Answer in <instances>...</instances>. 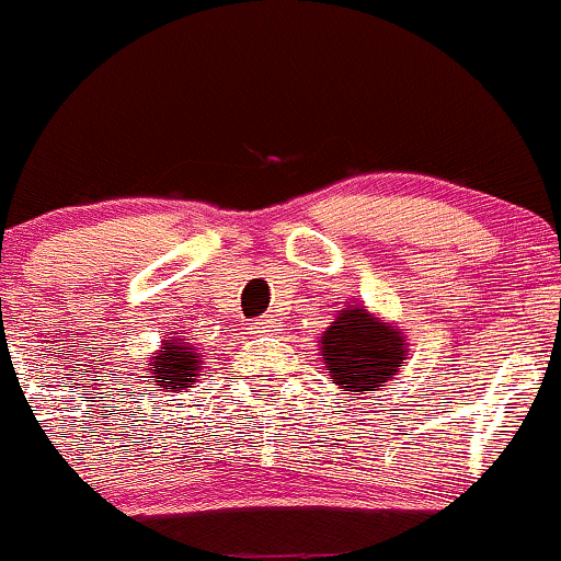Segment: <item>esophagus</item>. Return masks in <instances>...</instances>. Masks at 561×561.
Wrapping results in <instances>:
<instances>
[{
    "label": "esophagus",
    "mask_w": 561,
    "mask_h": 561,
    "mask_svg": "<svg viewBox=\"0 0 561 561\" xmlns=\"http://www.w3.org/2000/svg\"><path fill=\"white\" fill-rule=\"evenodd\" d=\"M276 319L274 317H266V319H255V322H250V332L252 335H261V332H271L276 328Z\"/></svg>",
    "instance_id": "esophagus-1"
}]
</instances>
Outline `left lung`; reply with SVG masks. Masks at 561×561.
Masks as SVG:
<instances>
[{
    "label": "left lung",
    "instance_id": "8db88e82",
    "mask_svg": "<svg viewBox=\"0 0 561 561\" xmlns=\"http://www.w3.org/2000/svg\"><path fill=\"white\" fill-rule=\"evenodd\" d=\"M324 370L341 391L373 393L402 373L410 356L408 335L373 313L367 306H346L328 324L319 341Z\"/></svg>",
    "mask_w": 561,
    "mask_h": 561
}]
</instances>
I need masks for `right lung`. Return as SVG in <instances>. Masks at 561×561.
<instances>
[{
	"instance_id": "add662e5",
	"label": "right lung",
	"mask_w": 561,
	"mask_h": 561,
	"mask_svg": "<svg viewBox=\"0 0 561 561\" xmlns=\"http://www.w3.org/2000/svg\"><path fill=\"white\" fill-rule=\"evenodd\" d=\"M188 341L178 332L170 341H162L157 354L149 356V378L157 383L159 391L170 389L181 393L194 389V383L199 380L202 354Z\"/></svg>"
}]
</instances>
